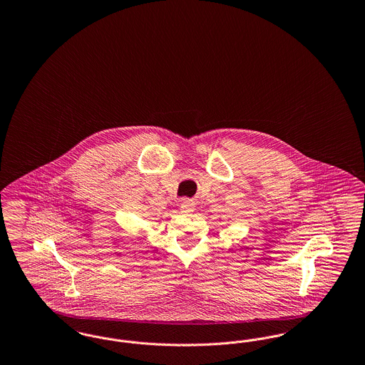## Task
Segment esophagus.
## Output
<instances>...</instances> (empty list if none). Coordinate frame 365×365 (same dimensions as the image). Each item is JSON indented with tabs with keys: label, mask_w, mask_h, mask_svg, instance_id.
I'll use <instances>...</instances> for the list:
<instances>
[{
	"label": "esophagus",
	"mask_w": 365,
	"mask_h": 365,
	"mask_svg": "<svg viewBox=\"0 0 365 365\" xmlns=\"http://www.w3.org/2000/svg\"><path fill=\"white\" fill-rule=\"evenodd\" d=\"M195 209V202L192 201V200H187V198H185V200H182L180 201V210L182 212H185V213H190Z\"/></svg>",
	"instance_id": "34e87169"
}]
</instances>
